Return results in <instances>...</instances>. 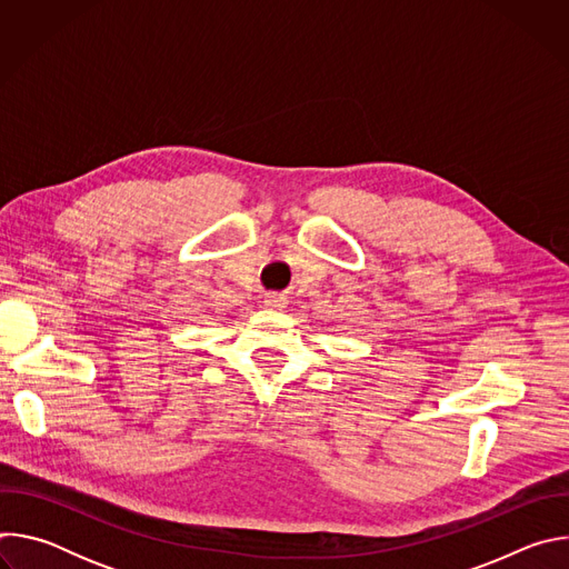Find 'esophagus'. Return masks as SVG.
<instances>
[{
    "label": "esophagus",
    "mask_w": 569,
    "mask_h": 569,
    "mask_svg": "<svg viewBox=\"0 0 569 569\" xmlns=\"http://www.w3.org/2000/svg\"><path fill=\"white\" fill-rule=\"evenodd\" d=\"M263 306L272 308V310H283L286 308V297H281V295H266Z\"/></svg>",
    "instance_id": "34e87169"
}]
</instances>
